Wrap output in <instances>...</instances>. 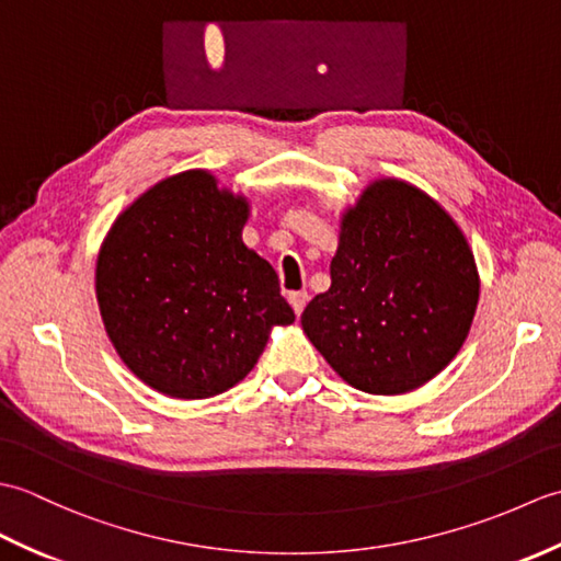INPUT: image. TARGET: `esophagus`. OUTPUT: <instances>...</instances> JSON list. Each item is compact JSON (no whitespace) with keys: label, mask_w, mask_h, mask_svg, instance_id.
I'll list each match as a JSON object with an SVG mask.
<instances>
[{"label":"esophagus","mask_w":561,"mask_h":561,"mask_svg":"<svg viewBox=\"0 0 561 561\" xmlns=\"http://www.w3.org/2000/svg\"><path fill=\"white\" fill-rule=\"evenodd\" d=\"M308 299H311V296H308V291H294V294H289V304H291L296 316L304 313Z\"/></svg>","instance_id":"34e87169"}]
</instances>
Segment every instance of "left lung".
Wrapping results in <instances>:
<instances>
[{
  "mask_svg": "<svg viewBox=\"0 0 561 561\" xmlns=\"http://www.w3.org/2000/svg\"><path fill=\"white\" fill-rule=\"evenodd\" d=\"M480 301V272L456 219L398 178L368 183L342 211L330 289L301 328L342 380L402 396L456 359Z\"/></svg>",
  "mask_w": 561,
  "mask_h": 561,
  "instance_id": "8db88e82",
  "label": "left lung"
}]
</instances>
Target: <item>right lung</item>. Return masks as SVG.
Wrapping results in <instances>:
<instances>
[{"mask_svg":"<svg viewBox=\"0 0 561 561\" xmlns=\"http://www.w3.org/2000/svg\"><path fill=\"white\" fill-rule=\"evenodd\" d=\"M245 195L209 171L163 178L117 214L96 260V299L117 356L178 400L233 388L272 328L291 325L277 272L243 243Z\"/></svg>","mask_w":561,"mask_h":561,"instance_id":"1","label":"right lung"}]
</instances>
